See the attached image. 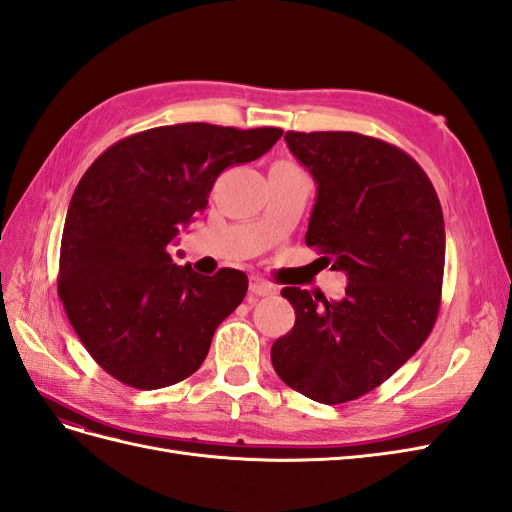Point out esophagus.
I'll list each match as a JSON object with an SVG mask.
<instances>
[{"mask_svg":"<svg viewBox=\"0 0 512 512\" xmlns=\"http://www.w3.org/2000/svg\"><path fill=\"white\" fill-rule=\"evenodd\" d=\"M273 292H275V286H271L269 282L260 280L256 275L250 277V301H254L256 297H269Z\"/></svg>","mask_w":512,"mask_h":512,"instance_id":"esophagus-1","label":"esophagus"}]
</instances>
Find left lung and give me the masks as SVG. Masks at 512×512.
<instances>
[{
	"instance_id": "1",
	"label": "left lung",
	"mask_w": 512,
	"mask_h": 512,
	"mask_svg": "<svg viewBox=\"0 0 512 512\" xmlns=\"http://www.w3.org/2000/svg\"><path fill=\"white\" fill-rule=\"evenodd\" d=\"M286 145L314 177L316 205L305 243L346 294L327 301L286 286L294 327L271 348L290 389L344 404L369 391L423 346L438 318L444 218L436 190L406 151L356 132H286Z\"/></svg>"
}]
</instances>
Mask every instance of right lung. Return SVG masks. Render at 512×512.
Returning a JSON list of instances; mask_svg holds the SVG:
<instances>
[{
    "instance_id": "add662e5",
    "label": "right lung",
    "mask_w": 512,
    "mask_h": 512,
    "mask_svg": "<svg viewBox=\"0 0 512 512\" xmlns=\"http://www.w3.org/2000/svg\"><path fill=\"white\" fill-rule=\"evenodd\" d=\"M280 136V128L177 123L121 138L87 168L61 235L57 292L106 374L153 391L203 365L247 275L177 267L168 245L207 209L224 168L260 158Z\"/></svg>"
}]
</instances>
